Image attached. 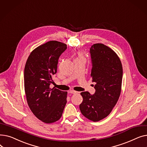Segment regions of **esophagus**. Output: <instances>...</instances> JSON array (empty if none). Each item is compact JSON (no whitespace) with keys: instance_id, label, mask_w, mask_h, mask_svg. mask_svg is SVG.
Here are the masks:
<instances>
[{"instance_id":"obj_1","label":"esophagus","mask_w":147,"mask_h":147,"mask_svg":"<svg viewBox=\"0 0 147 147\" xmlns=\"http://www.w3.org/2000/svg\"><path fill=\"white\" fill-rule=\"evenodd\" d=\"M68 93H69V94H78V93H79V92H78V91H76V90H69V91L68 92Z\"/></svg>"}]
</instances>
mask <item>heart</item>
Here are the masks:
<instances>
[{
    "instance_id": "heart-1",
    "label": "heart",
    "mask_w": 147,
    "mask_h": 147,
    "mask_svg": "<svg viewBox=\"0 0 147 147\" xmlns=\"http://www.w3.org/2000/svg\"><path fill=\"white\" fill-rule=\"evenodd\" d=\"M83 59V57L82 56V55H79V57L77 58V59Z\"/></svg>"
}]
</instances>
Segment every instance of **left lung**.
I'll return each mask as SVG.
<instances>
[{
	"label": "left lung",
	"mask_w": 147,
	"mask_h": 147,
	"mask_svg": "<svg viewBox=\"0 0 147 147\" xmlns=\"http://www.w3.org/2000/svg\"><path fill=\"white\" fill-rule=\"evenodd\" d=\"M92 62L91 76L95 82V92H82L79 108L87 119L98 121L108 116L119 98L123 68L120 58L111 49L101 43L94 44L89 51Z\"/></svg>",
	"instance_id": "1"
}]
</instances>
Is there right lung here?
Here are the masks:
<instances>
[{"mask_svg": "<svg viewBox=\"0 0 147 147\" xmlns=\"http://www.w3.org/2000/svg\"><path fill=\"white\" fill-rule=\"evenodd\" d=\"M67 48L63 43L48 42L32 52L25 65L24 89L28 105L35 116L46 123L58 121L67 103V92L50 88L59 58Z\"/></svg>", "mask_w": 147, "mask_h": 147, "instance_id": "add662e5", "label": "right lung"}]
</instances>
